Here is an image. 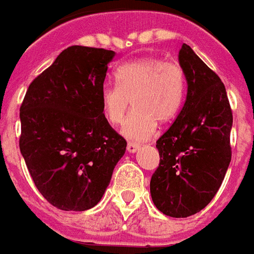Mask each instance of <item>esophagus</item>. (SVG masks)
I'll list each match as a JSON object with an SVG mask.
<instances>
[{
  "instance_id": "34e87169",
  "label": "esophagus",
  "mask_w": 254,
  "mask_h": 254,
  "mask_svg": "<svg viewBox=\"0 0 254 254\" xmlns=\"http://www.w3.org/2000/svg\"><path fill=\"white\" fill-rule=\"evenodd\" d=\"M140 144H137V142H127V152H130V153H134V152H137L138 149H140Z\"/></svg>"
}]
</instances>
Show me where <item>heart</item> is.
<instances>
[{
    "instance_id": "1",
    "label": "heart",
    "mask_w": 254,
    "mask_h": 254,
    "mask_svg": "<svg viewBox=\"0 0 254 254\" xmlns=\"http://www.w3.org/2000/svg\"><path fill=\"white\" fill-rule=\"evenodd\" d=\"M117 84L101 89L103 114L110 124L118 125L134 105L122 125V134L133 140H148L158 122L172 121L185 97V72L176 62L145 56L124 63L116 69Z\"/></svg>"
}]
</instances>
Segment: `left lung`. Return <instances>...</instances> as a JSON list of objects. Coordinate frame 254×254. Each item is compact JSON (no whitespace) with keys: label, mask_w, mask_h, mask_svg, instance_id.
Here are the masks:
<instances>
[{"label":"left lung","mask_w":254,"mask_h":254,"mask_svg":"<svg viewBox=\"0 0 254 254\" xmlns=\"http://www.w3.org/2000/svg\"><path fill=\"white\" fill-rule=\"evenodd\" d=\"M179 63L187 80L186 101L156 141L160 163L151 195L163 214L186 218L206 207L222 185L232 160L233 113L221 78L187 44Z\"/></svg>","instance_id":"left-lung-1"}]
</instances>
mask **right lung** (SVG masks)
I'll use <instances>...</instances> for the list:
<instances>
[{
	"label": "right lung",
	"mask_w": 254,
	"mask_h": 254,
	"mask_svg": "<svg viewBox=\"0 0 254 254\" xmlns=\"http://www.w3.org/2000/svg\"><path fill=\"white\" fill-rule=\"evenodd\" d=\"M114 56L103 48H65L33 79L21 103L20 151L36 189L60 210L98 203L127 149L101 102Z\"/></svg>",
	"instance_id": "add662e5"
}]
</instances>
